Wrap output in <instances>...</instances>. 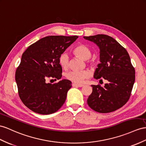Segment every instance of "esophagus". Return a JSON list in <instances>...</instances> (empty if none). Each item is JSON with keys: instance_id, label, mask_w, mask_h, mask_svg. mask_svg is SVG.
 <instances>
[{"instance_id": "34e87169", "label": "esophagus", "mask_w": 146, "mask_h": 146, "mask_svg": "<svg viewBox=\"0 0 146 146\" xmlns=\"http://www.w3.org/2000/svg\"><path fill=\"white\" fill-rule=\"evenodd\" d=\"M72 86L73 87H83V86H84L83 84H76V83H73Z\"/></svg>"}]
</instances>
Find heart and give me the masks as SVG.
I'll return each instance as SVG.
<instances>
[{"label": "heart", "instance_id": "b5f03b06", "mask_svg": "<svg viewBox=\"0 0 146 146\" xmlns=\"http://www.w3.org/2000/svg\"><path fill=\"white\" fill-rule=\"evenodd\" d=\"M73 53L77 57H80L83 60H87L91 56V51L89 48L83 44H81L74 48ZM59 64L63 68H68L69 64V55L66 53L62 54L59 57ZM90 73L88 70L83 71H72L66 74V77L68 80L77 84L83 83L85 79L88 78Z\"/></svg>", "mask_w": 146, "mask_h": 146}]
</instances>
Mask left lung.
<instances>
[{"mask_svg":"<svg viewBox=\"0 0 146 146\" xmlns=\"http://www.w3.org/2000/svg\"><path fill=\"white\" fill-rule=\"evenodd\" d=\"M83 38L96 44L100 50V63L95 70L94 78L108 81L103 88L92 85V92L87 100L88 106L99 113L117 110L128 102L135 81V70L128 52L107 35Z\"/></svg>","mask_w":146,"mask_h":146,"instance_id":"obj_1","label":"left lung"}]
</instances>
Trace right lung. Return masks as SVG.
I'll use <instances>...</instances> for the list:
<instances>
[{"label":"right lung","instance_id":"obj_1","mask_svg":"<svg viewBox=\"0 0 146 146\" xmlns=\"http://www.w3.org/2000/svg\"><path fill=\"white\" fill-rule=\"evenodd\" d=\"M78 37H45L29 46L22 54L15 80L20 98L28 109L37 113L48 115L57 111L65 103L72 82L61 80L59 57ZM48 77L59 81L47 84Z\"/></svg>","mask_w":146,"mask_h":146}]
</instances>
